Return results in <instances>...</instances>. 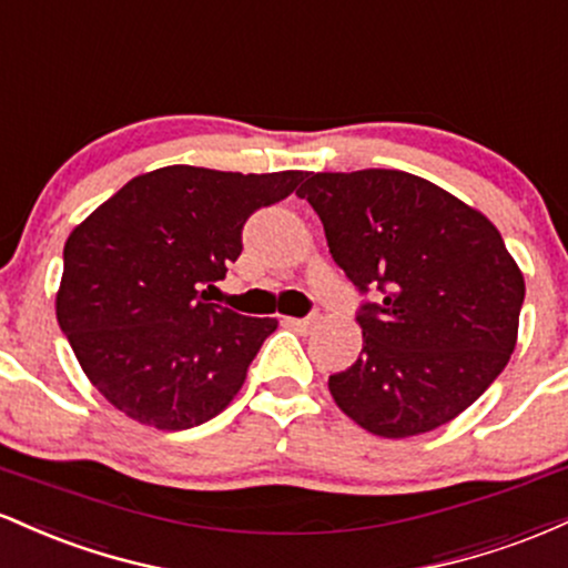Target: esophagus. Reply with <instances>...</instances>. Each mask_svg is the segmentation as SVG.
<instances>
[{
	"instance_id": "1",
	"label": "esophagus",
	"mask_w": 568,
	"mask_h": 568,
	"mask_svg": "<svg viewBox=\"0 0 568 568\" xmlns=\"http://www.w3.org/2000/svg\"><path fill=\"white\" fill-rule=\"evenodd\" d=\"M285 323L291 325V328H296V331H312L315 328V317H285Z\"/></svg>"
}]
</instances>
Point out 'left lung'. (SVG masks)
<instances>
[{"instance_id": "1", "label": "left lung", "mask_w": 568, "mask_h": 568, "mask_svg": "<svg viewBox=\"0 0 568 568\" xmlns=\"http://www.w3.org/2000/svg\"><path fill=\"white\" fill-rule=\"evenodd\" d=\"M361 293L363 352L328 379L336 406L379 438L446 425L486 393L518 342L524 272L497 226L403 171L312 173L298 189Z\"/></svg>"}]
</instances>
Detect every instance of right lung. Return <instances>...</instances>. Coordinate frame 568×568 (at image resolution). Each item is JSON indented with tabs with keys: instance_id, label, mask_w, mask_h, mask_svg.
<instances>
[{
	"instance_id": "obj_1",
	"label": "right lung",
	"mask_w": 568,
	"mask_h": 568,
	"mask_svg": "<svg viewBox=\"0 0 568 568\" xmlns=\"http://www.w3.org/2000/svg\"><path fill=\"white\" fill-rule=\"evenodd\" d=\"M302 181L304 171L168 165L130 179L74 226L55 315L114 408L171 433L230 406L277 321L211 304L202 285L237 262L247 216Z\"/></svg>"
}]
</instances>
